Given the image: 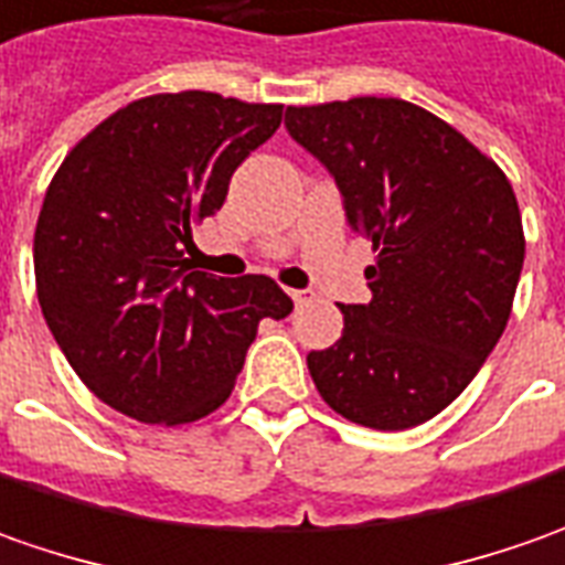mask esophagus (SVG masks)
<instances>
[{"label": "esophagus", "instance_id": "34e87169", "mask_svg": "<svg viewBox=\"0 0 565 565\" xmlns=\"http://www.w3.org/2000/svg\"><path fill=\"white\" fill-rule=\"evenodd\" d=\"M290 294V300L297 302V306H302V302L312 300V290H287Z\"/></svg>", "mask_w": 565, "mask_h": 565}]
</instances>
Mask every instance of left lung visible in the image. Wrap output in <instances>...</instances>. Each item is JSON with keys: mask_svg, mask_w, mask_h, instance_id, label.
Instances as JSON below:
<instances>
[{"mask_svg": "<svg viewBox=\"0 0 565 565\" xmlns=\"http://www.w3.org/2000/svg\"><path fill=\"white\" fill-rule=\"evenodd\" d=\"M284 127L375 249L372 300L341 302V341L306 356L309 375L356 425H422L466 391L507 328L525 259L513 186L459 130L403 99L290 106Z\"/></svg>", "mask_w": 565, "mask_h": 565, "instance_id": "left-lung-1", "label": "left lung"}]
</instances>
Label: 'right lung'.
<instances>
[{
  "mask_svg": "<svg viewBox=\"0 0 565 565\" xmlns=\"http://www.w3.org/2000/svg\"><path fill=\"white\" fill-rule=\"evenodd\" d=\"M284 106L184 89L118 108L65 156L33 234L36 297L71 369L111 409L184 425L231 397L263 319L294 300L265 275L193 271V224Z\"/></svg>",
  "mask_w": 565,
  "mask_h": 565,
  "instance_id": "right-lung-1",
  "label": "right lung"
}]
</instances>
